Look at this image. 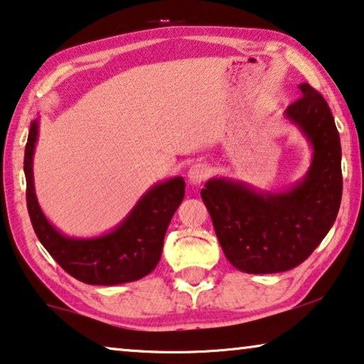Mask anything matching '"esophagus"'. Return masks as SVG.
Segmentation results:
<instances>
[{
	"label": "esophagus",
	"instance_id": "34e87169",
	"mask_svg": "<svg viewBox=\"0 0 364 364\" xmlns=\"http://www.w3.org/2000/svg\"><path fill=\"white\" fill-rule=\"evenodd\" d=\"M209 176V168L204 163H196L189 168L188 171V181L193 184V186H199L206 178Z\"/></svg>",
	"mask_w": 364,
	"mask_h": 364
}]
</instances>
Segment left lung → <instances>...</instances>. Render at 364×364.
<instances>
[{"mask_svg": "<svg viewBox=\"0 0 364 364\" xmlns=\"http://www.w3.org/2000/svg\"><path fill=\"white\" fill-rule=\"evenodd\" d=\"M285 119L311 146L304 180L285 191H257L229 178H211L201 198L229 262L247 274L285 272L304 262L333 226L341 203V145L326 100L300 84Z\"/></svg>", "mask_w": 364, "mask_h": 364, "instance_id": "1", "label": "left lung"}]
</instances>
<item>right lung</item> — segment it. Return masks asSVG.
<instances>
[{
	"instance_id": "1",
	"label": "right lung",
	"mask_w": 364,
	"mask_h": 364,
	"mask_svg": "<svg viewBox=\"0 0 364 364\" xmlns=\"http://www.w3.org/2000/svg\"><path fill=\"white\" fill-rule=\"evenodd\" d=\"M38 135L36 119L31 122L24 150V175L31 224L46 250L65 272L89 285L135 282L150 274L160 262L168 224L184 198L183 178L153 184L110 232L99 237H69L48 221L36 198L33 156Z\"/></svg>"
}]
</instances>
